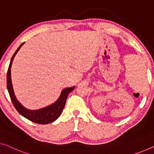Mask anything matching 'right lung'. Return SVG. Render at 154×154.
<instances>
[{
	"mask_svg": "<svg viewBox=\"0 0 154 154\" xmlns=\"http://www.w3.org/2000/svg\"><path fill=\"white\" fill-rule=\"evenodd\" d=\"M23 44L24 43L20 44V46L18 48V49L16 50L14 54H13L8 70V74H7V88H8V91L9 92V94H10L11 100L15 109L24 118L28 119L29 120L33 122L40 124V125H46V124L48 123H51L52 122L56 120L60 116L61 112L63 111V108L65 106L66 99H67L68 94L71 91L74 90L75 87L73 86L70 87V88H64L61 91V93L60 96H59V99L53 104L50 105V106L38 110H29L25 108L16 98L14 93L11 79V67L15 55L17 54L18 50H19L20 48H21Z\"/></svg>",
	"mask_w": 154,
	"mask_h": 154,
	"instance_id": "obj_1",
	"label": "right lung"
}]
</instances>
